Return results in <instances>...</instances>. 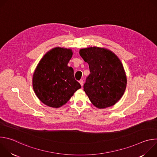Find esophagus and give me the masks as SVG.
Returning <instances> with one entry per match:
<instances>
[{"label": "esophagus", "mask_w": 157, "mask_h": 157, "mask_svg": "<svg viewBox=\"0 0 157 157\" xmlns=\"http://www.w3.org/2000/svg\"><path fill=\"white\" fill-rule=\"evenodd\" d=\"M79 82L80 83V84H81V86H83L84 81H83V80H82V79H81L80 81H79Z\"/></svg>", "instance_id": "obj_1"}]
</instances>
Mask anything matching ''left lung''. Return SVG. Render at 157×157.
Here are the masks:
<instances>
[{
  "label": "left lung",
  "mask_w": 157,
  "mask_h": 157,
  "mask_svg": "<svg viewBox=\"0 0 157 157\" xmlns=\"http://www.w3.org/2000/svg\"><path fill=\"white\" fill-rule=\"evenodd\" d=\"M88 63L91 74L87 78L84 91L98 109L114 105L124 95L127 77L118 56L105 48L90 47L79 50Z\"/></svg>",
  "instance_id": "8db88e82"
}]
</instances>
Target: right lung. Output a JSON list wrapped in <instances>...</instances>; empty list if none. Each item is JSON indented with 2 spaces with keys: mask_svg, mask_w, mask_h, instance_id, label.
<instances>
[{
  "mask_svg": "<svg viewBox=\"0 0 157 157\" xmlns=\"http://www.w3.org/2000/svg\"><path fill=\"white\" fill-rule=\"evenodd\" d=\"M73 54L70 48L55 47L44 54L37 64L32 85L37 98L44 104L60 107L81 87L75 79L73 68L68 66Z\"/></svg>",
  "mask_w": 157,
  "mask_h": 157,
  "instance_id": "obj_1",
  "label": "right lung"
}]
</instances>
